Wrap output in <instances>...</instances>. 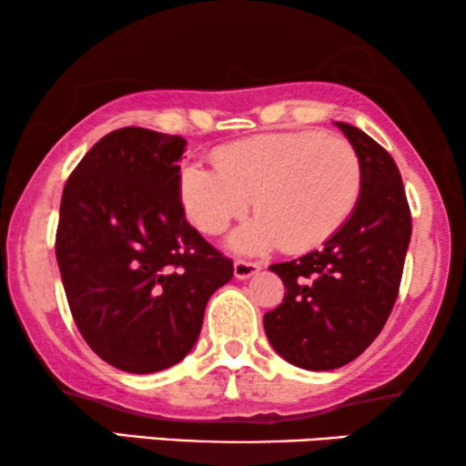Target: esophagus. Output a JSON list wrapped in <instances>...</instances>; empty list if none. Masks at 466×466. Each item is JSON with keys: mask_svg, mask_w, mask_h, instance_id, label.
Instances as JSON below:
<instances>
[{"mask_svg": "<svg viewBox=\"0 0 466 466\" xmlns=\"http://www.w3.org/2000/svg\"><path fill=\"white\" fill-rule=\"evenodd\" d=\"M258 271H260V265L250 263V260H235V265H233V273L238 279H248V278L257 276Z\"/></svg>", "mask_w": 466, "mask_h": 466, "instance_id": "esophagus-1", "label": "esophagus"}]
</instances>
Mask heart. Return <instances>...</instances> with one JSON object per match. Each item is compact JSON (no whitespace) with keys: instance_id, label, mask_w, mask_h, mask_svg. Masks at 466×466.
<instances>
[{"instance_id":"obj_1","label":"heart","mask_w":466,"mask_h":466,"mask_svg":"<svg viewBox=\"0 0 466 466\" xmlns=\"http://www.w3.org/2000/svg\"><path fill=\"white\" fill-rule=\"evenodd\" d=\"M214 163L216 169L197 163L182 169V208L201 233L218 235L252 203L258 214L228 238L241 254L324 244L352 214L362 187L352 144L320 131L241 139L216 152Z\"/></svg>"}]
</instances>
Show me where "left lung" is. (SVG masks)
<instances>
[{
    "label": "left lung",
    "mask_w": 466,
    "mask_h": 466,
    "mask_svg": "<svg viewBox=\"0 0 466 466\" xmlns=\"http://www.w3.org/2000/svg\"><path fill=\"white\" fill-rule=\"evenodd\" d=\"M335 125L360 158L359 201L320 250L269 267L286 295L263 318L273 350L308 371L339 369L371 346L397 301L411 239L397 163L365 131Z\"/></svg>",
    "instance_id": "obj_1"
}]
</instances>
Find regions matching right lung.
Masks as SVG:
<instances>
[{
    "label": "right lung",
    "instance_id": "1",
    "mask_svg": "<svg viewBox=\"0 0 466 466\" xmlns=\"http://www.w3.org/2000/svg\"><path fill=\"white\" fill-rule=\"evenodd\" d=\"M187 139L142 127L101 137L63 188L56 263L76 327L99 359L157 373L197 343L233 263L184 218Z\"/></svg>",
    "mask_w": 466,
    "mask_h": 466
}]
</instances>
